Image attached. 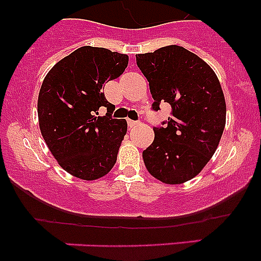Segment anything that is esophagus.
I'll use <instances>...</instances> for the list:
<instances>
[{"label":"esophagus","instance_id":"esophagus-1","mask_svg":"<svg viewBox=\"0 0 261 261\" xmlns=\"http://www.w3.org/2000/svg\"><path fill=\"white\" fill-rule=\"evenodd\" d=\"M137 121H133V120H128V125H129V128H133V126H136L137 125Z\"/></svg>","mask_w":261,"mask_h":261}]
</instances>
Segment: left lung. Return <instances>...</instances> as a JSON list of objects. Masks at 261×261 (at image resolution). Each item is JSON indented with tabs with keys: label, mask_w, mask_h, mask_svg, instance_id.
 I'll use <instances>...</instances> for the list:
<instances>
[{
	"label": "left lung",
	"mask_w": 261,
	"mask_h": 261,
	"mask_svg": "<svg viewBox=\"0 0 261 261\" xmlns=\"http://www.w3.org/2000/svg\"><path fill=\"white\" fill-rule=\"evenodd\" d=\"M149 81L153 110L171 106L167 126L154 128L142 158L147 171L166 184H181L200 174L216 153L226 124V102L213 69L197 55L167 45L136 56Z\"/></svg>",
	"instance_id": "1"
}]
</instances>
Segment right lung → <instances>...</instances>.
Wrapping results in <instances>:
<instances>
[{"label":"right lung","mask_w":261,"mask_h":261,"mask_svg":"<svg viewBox=\"0 0 261 261\" xmlns=\"http://www.w3.org/2000/svg\"><path fill=\"white\" fill-rule=\"evenodd\" d=\"M129 57L98 47H81L45 75L38 98L39 126L52 155L66 172L96 180L111 171L126 133L124 119H111L115 106L103 89L128 66ZM100 107L106 117H98Z\"/></svg>","instance_id":"obj_1"}]
</instances>
